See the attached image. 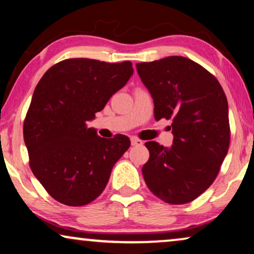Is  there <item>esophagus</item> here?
I'll return each mask as SVG.
<instances>
[{
	"instance_id": "esophagus-1",
	"label": "esophagus",
	"mask_w": 254,
	"mask_h": 254,
	"mask_svg": "<svg viewBox=\"0 0 254 254\" xmlns=\"http://www.w3.org/2000/svg\"><path fill=\"white\" fill-rule=\"evenodd\" d=\"M130 142H131V145H142V144H143V141L138 140V138H136V137H131Z\"/></svg>"
}]
</instances>
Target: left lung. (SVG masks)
I'll return each instance as SVG.
<instances>
[{"label":"left lung","mask_w":254,"mask_h":254,"mask_svg":"<svg viewBox=\"0 0 254 254\" xmlns=\"http://www.w3.org/2000/svg\"><path fill=\"white\" fill-rule=\"evenodd\" d=\"M154 99L155 119H171L173 144L145 142L144 182L159 199L183 204L196 199L218 175L230 142L228 100L216 78L184 57L136 64Z\"/></svg>","instance_id":"obj_1"}]
</instances>
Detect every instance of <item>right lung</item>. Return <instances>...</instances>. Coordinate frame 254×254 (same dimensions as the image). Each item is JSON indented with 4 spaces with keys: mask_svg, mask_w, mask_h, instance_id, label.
Instances as JSON below:
<instances>
[{
    "mask_svg": "<svg viewBox=\"0 0 254 254\" xmlns=\"http://www.w3.org/2000/svg\"><path fill=\"white\" fill-rule=\"evenodd\" d=\"M131 62L68 59L45 72L24 121V142L33 175L59 202L78 207L98 197L130 141L103 138L95 119L133 75Z\"/></svg>",
    "mask_w": 254,
    "mask_h": 254,
    "instance_id": "add662e5",
    "label": "right lung"
}]
</instances>
